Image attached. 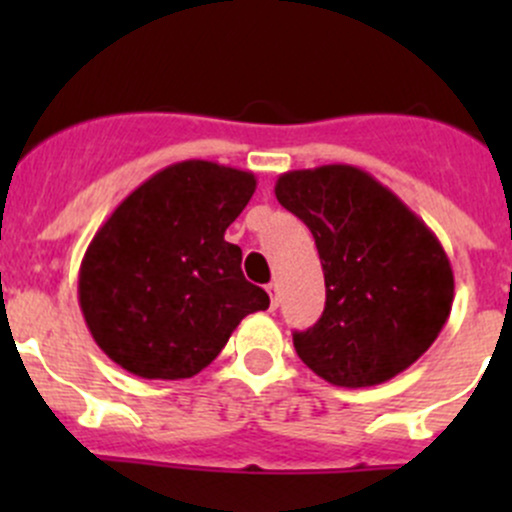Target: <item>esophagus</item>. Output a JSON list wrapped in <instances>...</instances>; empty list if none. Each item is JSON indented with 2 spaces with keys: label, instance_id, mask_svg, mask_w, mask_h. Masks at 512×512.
<instances>
[{
  "label": "esophagus",
  "instance_id": "obj_1",
  "mask_svg": "<svg viewBox=\"0 0 512 512\" xmlns=\"http://www.w3.org/2000/svg\"><path fill=\"white\" fill-rule=\"evenodd\" d=\"M267 294H270V307L277 309V304H280V287H277V282L267 285Z\"/></svg>",
  "mask_w": 512,
  "mask_h": 512
}]
</instances>
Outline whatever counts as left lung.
Returning a JSON list of instances; mask_svg holds the SVG:
<instances>
[{
	"label": "left lung",
	"instance_id": "8db88e82",
	"mask_svg": "<svg viewBox=\"0 0 512 512\" xmlns=\"http://www.w3.org/2000/svg\"><path fill=\"white\" fill-rule=\"evenodd\" d=\"M275 195L312 230L327 287L319 322L292 334L299 359L347 389L409 369L451 314L453 270L438 237L354 165L289 170Z\"/></svg>",
	"mask_w": 512,
	"mask_h": 512
}]
</instances>
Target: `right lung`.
Segmentation results:
<instances>
[{"instance_id":"obj_1","label":"right lung","mask_w":512,"mask_h":512,"mask_svg":"<svg viewBox=\"0 0 512 512\" xmlns=\"http://www.w3.org/2000/svg\"><path fill=\"white\" fill-rule=\"evenodd\" d=\"M255 175L183 160L138 185L91 240L79 304L103 354L143 379H190L252 312L270 307L242 275L225 230L245 210Z\"/></svg>"}]
</instances>
